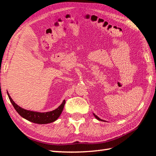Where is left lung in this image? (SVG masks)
<instances>
[{
    "label": "left lung",
    "mask_w": 156,
    "mask_h": 156,
    "mask_svg": "<svg viewBox=\"0 0 156 156\" xmlns=\"http://www.w3.org/2000/svg\"><path fill=\"white\" fill-rule=\"evenodd\" d=\"M93 115H94V116H95V118H96L97 119H98V120H99V121H103V122H105V121H104V120H103V119H100L99 117H98V116H97V115H95V114H94V113H93Z\"/></svg>",
    "instance_id": "8db88e82"
}]
</instances>
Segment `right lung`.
Returning a JSON list of instances; mask_svg holds the SVG:
<instances>
[{
    "instance_id": "add662e5",
    "label": "right lung",
    "mask_w": 156,
    "mask_h": 156,
    "mask_svg": "<svg viewBox=\"0 0 156 156\" xmlns=\"http://www.w3.org/2000/svg\"><path fill=\"white\" fill-rule=\"evenodd\" d=\"M7 94L9 96V98L10 99V102L12 104L14 108L17 112L19 115L23 118L29 121L30 122H33L34 123L38 124H46V123H50L52 122H54L56 121L58 117L61 115V114L63 112L64 105L65 104V100H63L61 104L58 106L56 109L51 111V112H33V111L27 110L22 108L20 106L14 102L12 98H10L9 93L7 92Z\"/></svg>"
}]
</instances>
